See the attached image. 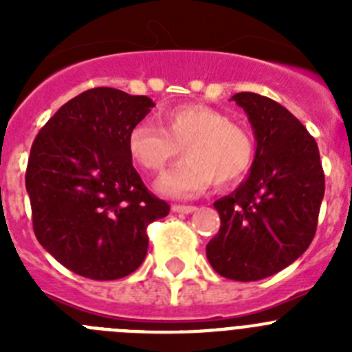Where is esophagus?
<instances>
[{
  "mask_svg": "<svg viewBox=\"0 0 352 352\" xmlns=\"http://www.w3.org/2000/svg\"><path fill=\"white\" fill-rule=\"evenodd\" d=\"M197 210L195 206H183V204H173L174 213H194Z\"/></svg>",
  "mask_w": 352,
  "mask_h": 352,
  "instance_id": "1",
  "label": "esophagus"
}]
</instances>
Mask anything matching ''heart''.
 Listing matches in <instances>:
<instances>
[{
    "instance_id": "heart-1",
    "label": "heart",
    "mask_w": 352,
    "mask_h": 352,
    "mask_svg": "<svg viewBox=\"0 0 352 352\" xmlns=\"http://www.w3.org/2000/svg\"><path fill=\"white\" fill-rule=\"evenodd\" d=\"M162 131L141 121L129 132L126 148L135 164L158 173L182 153L183 160L157 182V190L169 197H194L211 182L229 186L241 182L254 164V141L243 126L206 105H179L160 114Z\"/></svg>"
}]
</instances>
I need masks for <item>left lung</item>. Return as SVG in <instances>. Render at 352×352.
<instances>
[{
  "label": "left lung",
  "instance_id": "1",
  "mask_svg": "<svg viewBox=\"0 0 352 352\" xmlns=\"http://www.w3.org/2000/svg\"><path fill=\"white\" fill-rule=\"evenodd\" d=\"M231 100L247 113L256 157L248 178L213 203L220 229L206 257L219 275L256 282L287 268L312 243L324 173L316 139L287 109L257 93Z\"/></svg>",
  "mask_w": 352,
  "mask_h": 352
}]
</instances>
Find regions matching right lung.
I'll use <instances>...</instances> for the list:
<instances>
[{
    "label": "right lung",
    "mask_w": 352,
    "mask_h": 352,
    "mask_svg": "<svg viewBox=\"0 0 352 352\" xmlns=\"http://www.w3.org/2000/svg\"><path fill=\"white\" fill-rule=\"evenodd\" d=\"M155 107L142 95L93 88L68 100L31 146L26 190L33 229L65 268L116 280L142 264L146 229L169 213L132 166L129 132Z\"/></svg>",
    "instance_id": "obj_1"
}]
</instances>
